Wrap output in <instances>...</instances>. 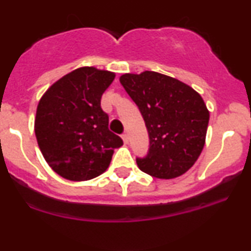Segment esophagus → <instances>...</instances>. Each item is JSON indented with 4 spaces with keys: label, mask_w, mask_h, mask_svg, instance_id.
<instances>
[{
    "label": "esophagus",
    "mask_w": 251,
    "mask_h": 251,
    "mask_svg": "<svg viewBox=\"0 0 251 251\" xmlns=\"http://www.w3.org/2000/svg\"><path fill=\"white\" fill-rule=\"evenodd\" d=\"M122 138H123L124 144H128V135L127 134H126V133L122 134Z\"/></svg>",
    "instance_id": "34e87169"
}]
</instances>
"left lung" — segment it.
I'll use <instances>...</instances> for the list:
<instances>
[{"mask_svg": "<svg viewBox=\"0 0 251 251\" xmlns=\"http://www.w3.org/2000/svg\"><path fill=\"white\" fill-rule=\"evenodd\" d=\"M120 83L135 102L150 138V149L137 164L158 179L186 173L201 154L209 122L203 99L191 86L154 71L126 74Z\"/></svg>", "mask_w": 251, "mask_h": 251, "instance_id": "left-lung-1", "label": "left lung"}]
</instances>
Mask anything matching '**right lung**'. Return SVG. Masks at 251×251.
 <instances>
[{"mask_svg": "<svg viewBox=\"0 0 251 251\" xmlns=\"http://www.w3.org/2000/svg\"><path fill=\"white\" fill-rule=\"evenodd\" d=\"M113 72L79 68L49 87L38 102L35 133L45 161L72 181L90 180L106 171L123 139L108 129L102 93Z\"/></svg>", "mask_w": 251, "mask_h": 251, "instance_id": "1", "label": "right lung"}]
</instances>
